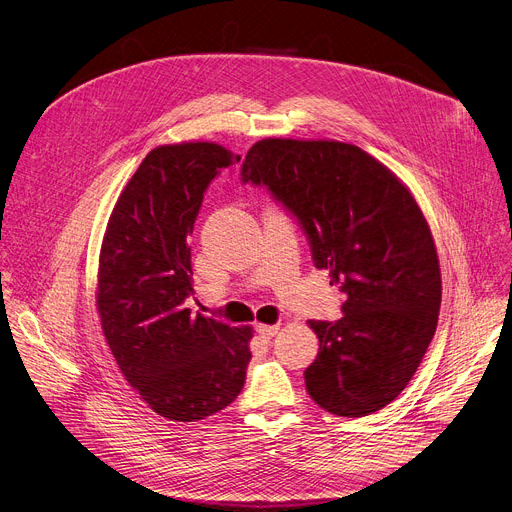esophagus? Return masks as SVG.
Masks as SVG:
<instances>
[{
	"instance_id": "obj_1",
	"label": "esophagus",
	"mask_w": 512,
	"mask_h": 512,
	"mask_svg": "<svg viewBox=\"0 0 512 512\" xmlns=\"http://www.w3.org/2000/svg\"><path fill=\"white\" fill-rule=\"evenodd\" d=\"M277 329H280L277 324H257V333L263 339H271L277 333Z\"/></svg>"
}]
</instances>
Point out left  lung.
<instances>
[{
    "instance_id": "1",
    "label": "left lung",
    "mask_w": 512,
    "mask_h": 512,
    "mask_svg": "<svg viewBox=\"0 0 512 512\" xmlns=\"http://www.w3.org/2000/svg\"><path fill=\"white\" fill-rule=\"evenodd\" d=\"M241 181L267 188L300 224L318 269L345 294L335 322L308 320L320 345L310 398L365 416L410 382L435 335L441 271L429 224L398 177L355 145L263 138Z\"/></svg>"
}]
</instances>
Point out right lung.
Masks as SVG:
<instances>
[{
  "label": "right lung",
  "mask_w": 512,
  "mask_h": 512,
  "mask_svg": "<svg viewBox=\"0 0 512 512\" xmlns=\"http://www.w3.org/2000/svg\"><path fill=\"white\" fill-rule=\"evenodd\" d=\"M241 157L216 143L153 149L126 183L100 253L98 312L110 351L157 414L194 423L235 400L251 327L194 316L188 237L214 177Z\"/></svg>",
  "instance_id": "right-lung-1"
}]
</instances>
